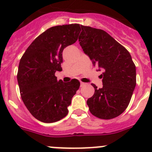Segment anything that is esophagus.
Masks as SVG:
<instances>
[{"label":"esophagus","instance_id":"34e87169","mask_svg":"<svg viewBox=\"0 0 152 152\" xmlns=\"http://www.w3.org/2000/svg\"><path fill=\"white\" fill-rule=\"evenodd\" d=\"M85 85H86V83H85V82H80V86H81V87H83V86H85Z\"/></svg>","mask_w":152,"mask_h":152}]
</instances>
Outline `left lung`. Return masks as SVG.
Listing matches in <instances>:
<instances>
[{
    "mask_svg": "<svg viewBox=\"0 0 152 152\" xmlns=\"http://www.w3.org/2000/svg\"><path fill=\"white\" fill-rule=\"evenodd\" d=\"M82 27L79 42L93 65L103 70V87L87 99L90 112L101 119L118 117L128 107L136 86V67L129 52L102 29Z\"/></svg>",
    "mask_w": 152,
    "mask_h": 152,
    "instance_id": "1",
    "label": "left lung"
}]
</instances>
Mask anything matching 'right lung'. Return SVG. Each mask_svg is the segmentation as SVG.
Masks as SVG:
<instances>
[{"label":"right lung","mask_w":152,"mask_h":152,"mask_svg":"<svg viewBox=\"0 0 152 152\" xmlns=\"http://www.w3.org/2000/svg\"><path fill=\"white\" fill-rule=\"evenodd\" d=\"M79 24L56 26L47 29L29 45L21 57L18 82L24 104L39 121L53 123L65 118L80 82L57 80L62 70V51L78 39Z\"/></svg>","instance_id":"right-lung-1"}]
</instances>
